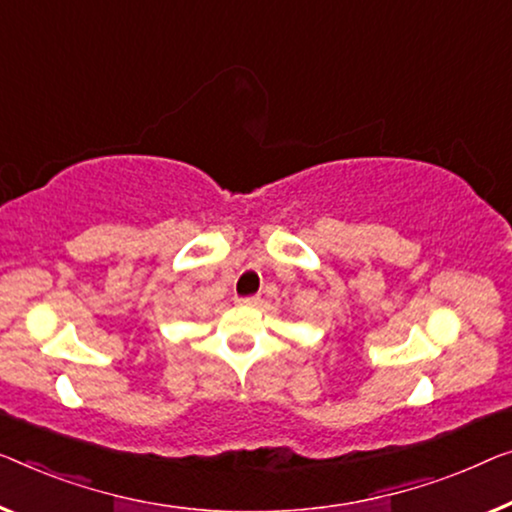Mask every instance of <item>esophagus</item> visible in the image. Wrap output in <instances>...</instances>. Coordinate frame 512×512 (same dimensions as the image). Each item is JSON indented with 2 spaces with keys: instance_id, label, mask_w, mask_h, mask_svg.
<instances>
[{
  "instance_id": "34e87169",
  "label": "esophagus",
  "mask_w": 512,
  "mask_h": 512,
  "mask_svg": "<svg viewBox=\"0 0 512 512\" xmlns=\"http://www.w3.org/2000/svg\"><path fill=\"white\" fill-rule=\"evenodd\" d=\"M239 305H257L259 303V296H243V299H236Z\"/></svg>"
}]
</instances>
